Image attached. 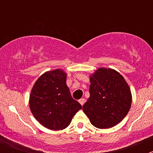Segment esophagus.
<instances>
[{"mask_svg": "<svg viewBox=\"0 0 153 153\" xmlns=\"http://www.w3.org/2000/svg\"><path fill=\"white\" fill-rule=\"evenodd\" d=\"M79 103H80L81 105L83 106V104L85 103V102H86V100H85V99H83V98H82V99H80V100H79Z\"/></svg>", "mask_w": 153, "mask_h": 153, "instance_id": "34e87169", "label": "esophagus"}]
</instances>
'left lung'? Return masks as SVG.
<instances>
[{"label": "left lung", "mask_w": 153, "mask_h": 153, "mask_svg": "<svg viewBox=\"0 0 153 153\" xmlns=\"http://www.w3.org/2000/svg\"><path fill=\"white\" fill-rule=\"evenodd\" d=\"M90 95L83 110L99 129L118 124L130 109V89L123 76L112 69L100 68L90 76Z\"/></svg>", "instance_id": "8db88e82"}]
</instances>
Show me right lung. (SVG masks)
Here are the masks:
<instances>
[{"label": "right lung", "instance_id": "obj_1", "mask_svg": "<svg viewBox=\"0 0 153 153\" xmlns=\"http://www.w3.org/2000/svg\"><path fill=\"white\" fill-rule=\"evenodd\" d=\"M63 70L48 71L40 76L30 95V108L41 125L52 130H60L70 125L82 106L71 97Z\"/></svg>", "mask_w": 153, "mask_h": 153}]
</instances>
